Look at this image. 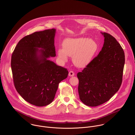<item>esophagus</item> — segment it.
Segmentation results:
<instances>
[{
	"instance_id": "1",
	"label": "esophagus",
	"mask_w": 135,
	"mask_h": 135,
	"mask_svg": "<svg viewBox=\"0 0 135 135\" xmlns=\"http://www.w3.org/2000/svg\"><path fill=\"white\" fill-rule=\"evenodd\" d=\"M74 75H75V73L73 71H71L69 72V75L70 76H74Z\"/></svg>"
}]
</instances>
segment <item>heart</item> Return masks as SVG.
Listing matches in <instances>:
<instances>
[{
	"label": "heart",
	"instance_id": "obj_1",
	"mask_svg": "<svg viewBox=\"0 0 135 135\" xmlns=\"http://www.w3.org/2000/svg\"><path fill=\"white\" fill-rule=\"evenodd\" d=\"M98 50V45L93 39L84 37L66 39L63 42V49H58V57L66 61L68 56H72L75 65L83 68L92 61Z\"/></svg>",
	"mask_w": 135,
	"mask_h": 135
}]
</instances>
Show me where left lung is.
Masks as SVG:
<instances>
[{
    "label": "left lung",
    "instance_id": "1",
    "mask_svg": "<svg viewBox=\"0 0 135 135\" xmlns=\"http://www.w3.org/2000/svg\"><path fill=\"white\" fill-rule=\"evenodd\" d=\"M102 34L104 42L101 50L77 74L79 98L89 107H96L109 101L122 83L124 51L113 36L105 32Z\"/></svg>",
    "mask_w": 135,
    "mask_h": 135
}]
</instances>
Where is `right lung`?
I'll return each instance as SVG.
<instances>
[{"label": "right lung", "instance_id": "1", "mask_svg": "<svg viewBox=\"0 0 135 135\" xmlns=\"http://www.w3.org/2000/svg\"><path fill=\"white\" fill-rule=\"evenodd\" d=\"M55 33L52 28L27 35L20 40L12 54L15 87L26 101L37 107L52 102L59 84L69 74L66 68L47 59L56 55Z\"/></svg>", "mask_w": 135, "mask_h": 135}]
</instances>
